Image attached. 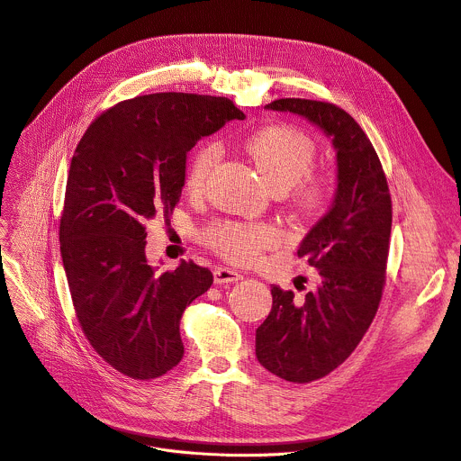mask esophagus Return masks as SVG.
<instances>
[{
  "label": "esophagus",
  "instance_id": "34e87169",
  "mask_svg": "<svg viewBox=\"0 0 461 461\" xmlns=\"http://www.w3.org/2000/svg\"><path fill=\"white\" fill-rule=\"evenodd\" d=\"M238 280H241V274L229 268V267H218L214 270V284L218 285H225V284H236Z\"/></svg>",
  "mask_w": 461,
  "mask_h": 461
}]
</instances>
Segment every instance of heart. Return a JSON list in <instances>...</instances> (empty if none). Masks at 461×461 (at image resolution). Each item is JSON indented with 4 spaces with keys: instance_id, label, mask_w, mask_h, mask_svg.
<instances>
[{
    "instance_id": "obj_1",
    "label": "heart",
    "mask_w": 461,
    "mask_h": 461,
    "mask_svg": "<svg viewBox=\"0 0 461 461\" xmlns=\"http://www.w3.org/2000/svg\"><path fill=\"white\" fill-rule=\"evenodd\" d=\"M247 152L274 193L293 187L296 205L305 212H318L330 198L325 176L309 172L316 159V143L303 131L291 125H272L247 140ZM221 156L218 143L202 145L187 170V189L200 194ZM280 232L268 223L216 221L203 232V241L227 259L256 261L265 250L280 245Z\"/></svg>"
}]
</instances>
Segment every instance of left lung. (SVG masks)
Returning <instances> with one entry per match:
<instances>
[{"label": "left lung", "instance_id": "left-lung-1", "mask_svg": "<svg viewBox=\"0 0 461 461\" xmlns=\"http://www.w3.org/2000/svg\"><path fill=\"white\" fill-rule=\"evenodd\" d=\"M267 109L307 118L336 150L334 202L298 249L318 270V285L303 298L272 285L270 314L256 329V357L265 369L293 384H309L341 365L376 316L393 202L371 140L343 109L302 98L276 100Z\"/></svg>", "mask_w": 461, "mask_h": 461}]
</instances>
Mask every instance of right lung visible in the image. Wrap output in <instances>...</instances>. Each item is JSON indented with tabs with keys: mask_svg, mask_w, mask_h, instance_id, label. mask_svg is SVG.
Wrapping results in <instances>:
<instances>
[{
	"mask_svg": "<svg viewBox=\"0 0 461 461\" xmlns=\"http://www.w3.org/2000/svg\"><path fill=\"white\" fill-rule=\"evenodd\" d=\"M243 118L227 98L158 92L105 111L76 147L59 220L67 282L88 343L132 380L181 361L183 311L212 285L194 261L158 274L147 225L174 211L198 140Z\"/></svg>",
	"mask_w": 461,
	"mask_h": 461,
	"instance_id": "add662e5",
	"label": "right lung"
}]
</instances>
